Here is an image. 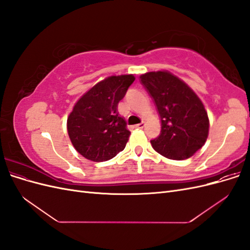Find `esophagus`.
<instances>
[{"label":"esophagus","instance_id":"34e87169","mask_svg":"<svg viewBox=\"0 0 250 250\" xmlns=\"http://www.w3.org/2000/svg\"><path fill=\"white\" fill-rule=\"evenodd\" d=\"M144 127H145V123H144V122H142L140 124H137V125H134V128H138V129H143Z\"/></svg>","mask_w":250,"mask_h":250}]
</instances>
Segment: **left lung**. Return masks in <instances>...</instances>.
<instances>
[{
    "mask_svg": "<svg viewBox=\"0 0 250 250\" xmlns=\"http://www.w3.org/2000/svg\"><path fill=\"white\" fill-rule=\"evenodd\" d=\"M161 117V134L151 141L156 152L174 161L195 154L206 143L209 121L204 105L185 81L168 71L140 76Z\"/></svg>",
    "mask_w": 250,
    "mask_h": 250,
    "instance_id": "left-lung-1",
    "label": "left lung"
}]
</instances>
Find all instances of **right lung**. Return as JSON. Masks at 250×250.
Here are the masks:
<instances>
[{
  "label": "right lung",
  "instance_id": "1",
  "mask_svg": "<svg viewBox=\"0 0 250 250\" xmlns=\"http://www.w3.org/2000/svg\"><path fill=\"white\" fill-rule=\"evenodd\" d=\"M135 80L133 75L109 76L98 82L74 105L67 117V133L74 148L93 162L111 160L129 139L118 104Z\"/></svg>",
  "mask_w": 250,
  "mask_h": 250
}]
</instances>
